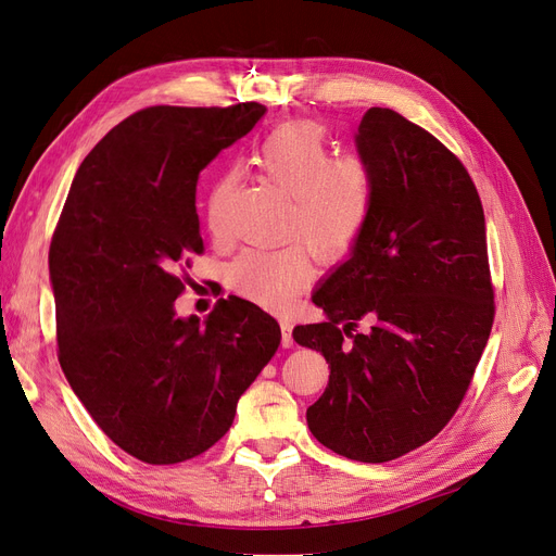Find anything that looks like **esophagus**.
Wrapping results in <instances>:
<instances>
[{
  "mask_svg": "<svg viewBox=\"0 0 556 556\" xmlns=\"http://www.w3.org/2000/svg\"><path fill=\"white\" fill-rule=\"evenodd\" d=\"M292 328H294V324H292L290 319H280V330H282V346H285V349H292V346H294Z\"/></svg>",
  "mask_w": 556,
  "mask_h": 556,
  "instance_id": "1",
  "label": "esophagus"
}]
</instances>
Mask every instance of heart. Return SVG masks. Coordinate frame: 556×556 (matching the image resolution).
<instances>
[{"instance_id": "b5f03b06", "label": "heart", "mask_w": 556, "mask_h": 556, "mask_svg": "<svg viewBox=\"0 0 556 556\" xmlns=\"http://www.w3.org/2000/svg\"><path fill=\"white\" fill-rule=\"evenodd\" d=\"M253 166L280 193L290 195V232L299 235L319 260L342 257L367 226L374 180L358 157H336L321 125L287 123L253 150ZM239 175L228 170L214 182L205 220L214 237L228 235V205ZM313 278L303 247L247 249L230 264L235 290L257 305L285 309Z\"/></svg>"}]
</instances>
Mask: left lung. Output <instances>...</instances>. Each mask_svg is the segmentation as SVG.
<instances>
[{
	"label": "left lung",
	"instance_id": "left-lung-1",
	"mask_svg": "<svg viewBox=\"0 0 556 556\" xmlns=\"http://www.w3.org/2000/svg\"><path fill=\"white\" fill-rule=\"evenodd\" d=\"M353 141L374 180L371 212L313 294L326 321L296 326L294 340L330 369L307 429L340 456L386 463L452 419L495 307L483 207L465 166L392 109L371 106ZM361 318L370 330L351 333Z\"/></svg>",
	"mask_w": 556,
	"mask_h": 556
}]
</instances>
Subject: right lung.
<instances>
[{
    "label": "right lung",
    "instance_id": "add662e5",
    "mask_svg": "<svg viewBox=\"0 0 556 556\" xmlns=\"http://www.w3.org/2000/svg\"><path fill=\"white\" fill-rule=\"evenodd\" d=\"M266 114L150 106L86 154L50 247L59 363L96 425L135 458L182 463L232 427L239 396L280 344L255 303L177 317V276L203 253L201 170Z\"/></svg>",
    "mask_w": 556,
    "mask_h": 556
}]
</instances>
